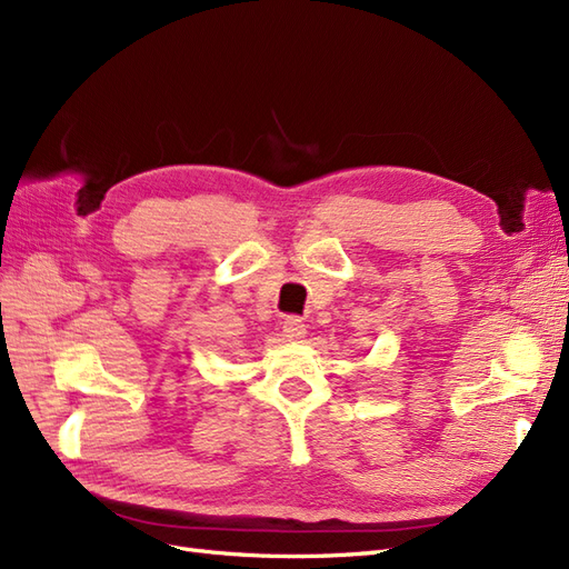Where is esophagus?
I'll list each match as a JSON object with an SVG mask.
<instances>
[{"label": "esophagus", "mask_w": 569, "mask_h": 569, "mask_svg": "<svg viewBox=\"0 0 569 569\" xmlns=\"http://www.w3.org/2000/svg\"><path fill=\"white\" fill-rule=\"evenodd\" d=\"M282 332H284V337H287L289 341H299V339L306 337V325H303L301 318L289 316V318L284 320V325H282Z\"/></svg>", "instance_id": "34e87169"}]
</instances>
